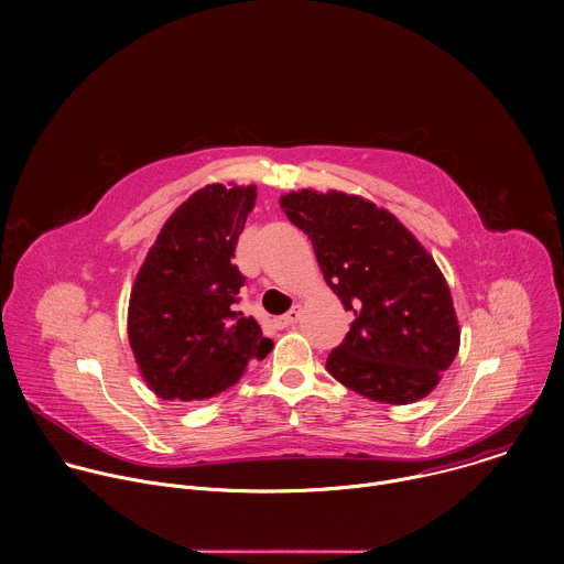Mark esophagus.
Instances as JSON below:
<instances>
[{"mask_svg": "<svg viewBox=\"0 0 564 564\" xmlns=\"http://www.w3.org/2000/svg\"><path fill=\"white\" fill-rule=\"evenodd\" d=\"M299 316H301V307H299V305H294L290 312H285L283 316L274 318V326H276V328H290V326H294V324H296Z\"/></svg>", "mask_w": 564, "mask_h": 564, "instance_id": "1", "label": "esophagus"}]
</instances>
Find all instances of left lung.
<instances>
[{"label":"left lung","mask_w":564,"mask_h":564,"mask_svg":"<svg viewBox=\"0 0 564 564\" xmlns=\"http://www.w3.org/2000/svg\"><path fill=\"white\" fill-rule=\"evenodd\" d=\"M307 234L330 290L355 321L328 355V372L381 404L424 399L459 350V324L435 259L372 200L346 192L299 189L279 198Z\"/></svg>","instance_id":"1"}]
</instances>
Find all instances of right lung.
<instances>
[{"label":"right lung","instance_id":"1","mask_svg":"<svg viewBox=\"0 0 564 564\" xmlns=\"http://www.w3.org/2000/svg\"><path fill=\"white\" fill-rule=\"evenodd\" d=\"M257 185H205L160 229L129 296L138 370L160 399L203 401L265 359L272 339L236 307L246 276L231 263Z\"/></svg>","mask_w":564,"mask_h":564}]
</instances>
